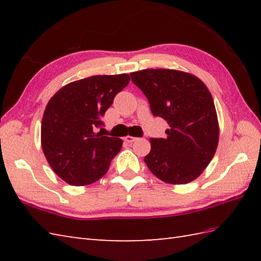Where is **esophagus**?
<instances>
[{"label": "esophagus", "mask_w": 261, "mask_h": 261, "mask_svg": "<svg viewBox=\"0 0 261 261\" xmlns=\"http://www.w3.org/2000/svg\"><path fill=\"white\" fill-rule=\"evenodd\" d=\"M137 139H138V138H136V137H132V136H126V137L124 138V141H125V142H127V143H131V142L136 141Z\"/></svg>", "instance_id": "obj_1"}]
</instances>
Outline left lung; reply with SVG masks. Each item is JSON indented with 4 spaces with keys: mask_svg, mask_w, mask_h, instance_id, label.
Listing matches in <instances>:
<instances>
[{
    "mask_svg": "<svg viewBox=\"0 0 261 261\" xmlns=\"http://www.w3.org/2000/svg\"><path fill=\"white\" fill-rule=\"evenodd\" d=\"M147 96L154 116L168 122L167 138H151L145 163L165 182L182 185L203 173L219 143V121L206 85L176 69H143L130 74Z\"/></svg>",
    "mask_w": 261,
    "mask_h": 261,
    "instance_id": "1",
    "label": "left lung"
}]
</instances>
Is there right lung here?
Here are the masks:
<instances>
[{"mask_svg": "<svg viewBox=\"0 0 261 261\" xmlns=\"http://www.w3.org/2000/svg\"><path fill=\"white\" fill-rule=\"evenodd\" d=\"M129 82L127 74L91 76L63 86L49 99L41 121V147L66 182L85 186L107 174L123 141L94 129L103 124L105 111Z\"/></svg>", "mask_w": 261, "mask_h": 261, "instance_id": "add662e5", "label": "right lung"}]
</instances>
